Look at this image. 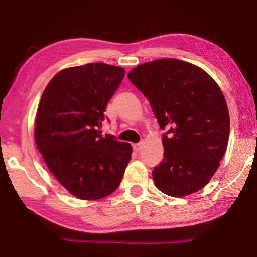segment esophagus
<instances>
[{"instance_id":"esophagus-1","label":"esophagus","mask_w":257,"mask_h":257,"mask_svg":"<svg viewBox=\"0 0 257 257\" xmlns=\"http://www.w3.org/2000/svg\"><path fill=\"white\" fill-rule=\"evenodd\" d=\"M133 149H134L135 152H137V153H138V152L142 150V143H137V144H134Z\"/></svg>"}]
</instances>
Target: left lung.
Segmentation results:
<instances>
[{
	"instance_id": "8db88e82",
	"label": "left lung",
	"mask_w": 257,
	"mask_h": 257,
	"mask_svg": "<svg viewBox=\"0 0 257 257\" xmlns=\"http://www.w3.org/2000/svg\"><path fill=\"white\" fill-rule=\"evenodd\" d=\"M128 78L167 130L164 159L153 170L155 186L173 197L202 189L228 145L230 118L220 87L203 69L177 59L143 63Z\"/></svg>"
}]
</instances>
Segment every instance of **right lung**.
I'll list each match as a JSON object with an SVG mask.
<instances>
[{
    "instance_id": "right-lung-1",
    "label": "right lung",
    "mask_w": 257,
    "mask_h": 257,
    "mask_svg": "<svg viewBox=\"0 0 257 257\" xmlns=\"http://www.w3.org/2000/svg\"><path fill=\"white\" fill-rule=\"evenodd\" d=\"M124 73L102 62L64 69L52 78L38 104L37 149L55 179L77 198L112 194L132 159L129 143L103 137L99 130Z\"/></svg>"
}]
</instances>
